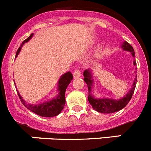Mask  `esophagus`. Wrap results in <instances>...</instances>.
<instances>
[{
	"label": "esophagus",
	"mask_w": 151,
	"mask_h": 151,
	"mask_svg": "<svg viewBox=\"0 0 151 151\" xmlns=\"http://www.w3.org/2000/svg\"><path fill=\"white\" fill-rule=\"evenodd\" d=\"M74 77H79L81 76V71H80V69H76L75 71H74V74H73Z\"/></svg>",
	"instance_id": "1"
}]
</instances>
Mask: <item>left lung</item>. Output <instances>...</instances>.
<instances>
[{
    "mask_svg": "<svg viewBox=\"0 0 151 151\" xmlns=\"http://www.w3.org/2000/svg\"><path fill=\"white\" fill-rule=\"evenodd\" d=\"M122 47L124 50H127L132 53V55L133 56H135L134 50H133V47L129 45L128 42H125L122 45ZM134 63V65H136V62H133ZM84 75V81L86 83L87 86H88V102L90 103L91 106H92L93 109H95L98 112H101V113H112V112H118V111L121 110L122 109H123L124 107H125L127 106V104L129 102L130 99L132 98L133 93H134L135 88H136V81H137V75L136 76V79H135L134 82H133V86L131 88V89L129 90V92L127 94L126 96L124 97L122 99L120 100H113V99H95L93 98L92 95H91L90 92H91V86H92V77L91 75V72L88 70H86L83 73Z\"/></svg>",
    "mask_w": 151,
    "mask_h": 151,
    "instance_id": "obj_1",
    "label": "left lung"
}]
</instances>
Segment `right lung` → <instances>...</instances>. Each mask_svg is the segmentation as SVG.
Wrapping results in <instances>:
<instances>
[{
	"label": "right lung",
	"instance_id": "add662e5",
	"mask_svg": "<svg viewBox=\"0 0 151 151\" xmlns=\"http://www.w3.org/2000/svg\"><path fill=\"white\" fill-rule=\"evenodd\" d=\"M33 34H31L27 39L24 40L22 42V44L21 45V47H18V50H17L16 55L15 57L18 56V53L20 51L21 47H22L24 44L25 42H28L29 39L32 38ZM73 80V75L70 71L65 73L62 76L61 78L60 79L59 81V91H60V94L56 98L53 99L52 101H47V102H45L44 104H39V105H33V104H29L24 101L21 95H19V93L18 92V95L20 101L22 104H24L25 107L27 108L31 112H34V113L37 114V115H40L42 117H53L56 115H59L63 110L64 108L65 104V90L67 88V86L68 84L71 83V80Z\"/></svg>",
	"mask_w": 151,
	"mask_h": 151
}]
</instances>
